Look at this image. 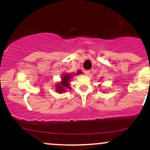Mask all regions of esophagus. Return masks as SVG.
<instances>
[{
	"mask_svg": "<svg viewBox=\"0 0 150 150\" xmlns=\"http://www.w3.org/2000/svg\"><path fill=\"white\" fill-rule=\"evenodd\" d=\"M84 73H85V75H88L89 74H90V71H84Z\"/></svg>",
	"mask_w": 150,
	"mask_h": 150,
	"instance_id": "1",
	"label": "esophagus"
}]
</instances>
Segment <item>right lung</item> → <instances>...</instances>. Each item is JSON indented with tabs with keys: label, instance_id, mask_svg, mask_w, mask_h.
I'll use <instances>...</instances> for the list:
<instances>
[{
	"label": "right lung",
	"instance_id": "right-lung-1",
	"mask_svg": "<svg viewBox=\"0 0 150 150\" xmlns=\"http://www.w3.org/2000/svg\"><path fill=\"white\" fill-rule=\"evenodd\" d=\"M81 73L80 71H77V75H79V74ZM72 78V75H70V74H65L64 75L63 77L62 78V81L60 84H58L56 86V89L58 93H62L65 92L66 89H71V86H70V80Z\"/></svg>",
	"mask_w": 150,
	"mask_h": 150
}]
</instances>
